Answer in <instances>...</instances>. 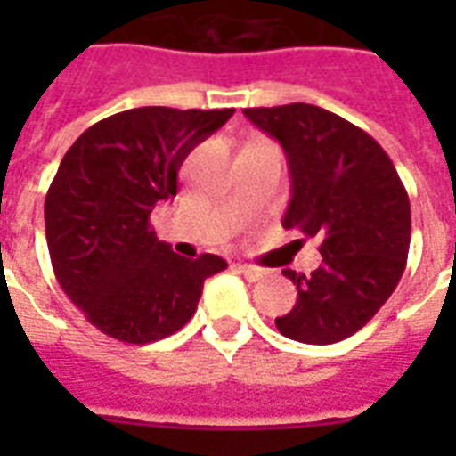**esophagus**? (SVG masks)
<instances>
[{
	"label": "esophagus",
	"mask_w": 456,
	"mask_h": 456,
	"mask_svg": "<svg viewBox=\"0 0 456 456\" xmlns=\"http://www.w3.org/2000/svg\"><path fill=\"white\" fill-rule=\"evenodd\" d=\"M236 270L241 272L243 277L248 279V281H257V279H263L265 274L263 267H256V265H236Z\"/></svg>",
	"instance_id": "34e87169"
}]
</instances>
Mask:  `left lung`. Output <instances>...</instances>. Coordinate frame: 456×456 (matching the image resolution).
I'll list each match as a JSON object with an SVG mask.
<instances>
[{"label":"left lung","instance_id":"obj_1","mask_svg":"<svg viewBox=\"0 0 456 456\" xmlns=\"http://www.w3.org/2000/svg\"><path fill=\"white\" fill-rule=\"evenodd\" d=\"M243 113L284 146L291 203L281 224L322 241L312 274L284 270L298 300L274 324L298 343H338L381 310L403 277L411 236L407 189L381 144L331 110L286 103Z\"/></svg>","mask_w":456,"mask_h":456}]
</instances>
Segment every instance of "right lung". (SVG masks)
Masks as SVG:
<instances>
[{"label":"right lung","instance_id":"right-lung-1","mask_svg":"<svg viewBox=\"0 0 456 456\" xmlns=\"http://www.w3.org/2000/svg\"><path fill=\"white\" fill-rule=\"evenodd\" d=\"M234 109L144 106L103 118L75 139L45 200L46 246L61 289L110 338L144 346L193 317L217 256L172 253L153 208L177 196L184 158Z\"/></svg>","mask_w":456,"mask_h":456}]
</instances>
